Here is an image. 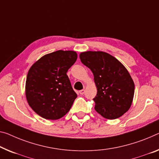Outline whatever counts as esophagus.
Wrapping results in <instances>:
<instances>
[{
  "mask_svg": "<svg viewBox=\"0 0 159 159\" xmlns=\"http://www.w3.org/2000/svg\"><path fill=\"white\" fill-rule=\"evenodd\" d=\"M84 92H85V90L84 89H82V90H80V91L79 92H80V94H84Z\"/></svg>",
  "mask_w": 159,
  "mask_h": 159,
  "instance_id": "obj_1",
  "label": "esophagus"
}]
</instances>
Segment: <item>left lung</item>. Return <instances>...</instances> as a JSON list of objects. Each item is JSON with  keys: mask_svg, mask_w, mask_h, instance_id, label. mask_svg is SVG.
Wrapping results in <instances>:
<instances>
[{"mask_svg": "<svg viewBox=\"0 0 159 159\" xmlns=\"http://www.w3.org/2000/svg\"><path fill=\"white\" fill-rule=\"evenodd\" d=\"M80 58L93 73L97 90L93 100L97 113L107 119L125 114L134 94V83L127 69L116 57L102 51L82 52Z\"/></svg>", "mask_w": 159, "mask_h": 159, "instance_id": "left-lung-1", "label": "left lung"}]
</instances>
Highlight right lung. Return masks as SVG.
Returning a JSON list of instances; mask_svg holds the SVG:
<instances>
[{
  "instance_id": "add662e5",
  "label": "right lung",
  "mask_w": 159,
  "mask_h": 159,
  "mask_svg": "<svg viewBox=\"0 0 159 159\" xmlns=\"http://www.w3.org/2000/svg\"><path fill=\"white\" fill-rule=\"evenodd\" d=\"M77 58L75 51L57 50L43 55L31 66L27 75L25 97L39 116L56 120L70 111L77 96L67 72Z\"/></svg>"
}]
</instances>
